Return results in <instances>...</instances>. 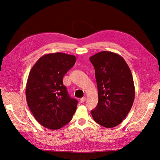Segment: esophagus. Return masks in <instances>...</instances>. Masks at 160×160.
Here are the masks:
<instances>
[{"label": "esophagus", "instance_id": "obj_1", "mask_svg": "<svg viewBox=\"0 0 160 160\" xmlns=\"http://www.w3.org/2000/svg\"><path fill=\"white\" fill-rule=\"evenodd\" d=\"M85 100H86V97H84V98H81V99H80V102H81V103H83V102H85Z\"/></svg>", "mask_w": 160, "mask_h": 160}]
</instances>
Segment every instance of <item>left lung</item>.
I'll return each mask as SVG.
<instances>
[{
  "label": "left lung",
  "instance_id": "obj_1",
  "mask_svg": "<svg viewBox=\"0 0 160 160\" xmlns=\"http://www.w3.org/2000/svg\"><path fill=\"white\" fill-rule=\"evenodd\" d=\"M89 60L95 68L99 98L92 117L105 128H114L126 118L133 103L132 72L123 58L113 52H98Z\"/></svg>",
  "mask_w": 160,
  "mask_h": 160
}]
</instances>
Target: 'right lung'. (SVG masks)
<instances>
[{"mask_svg":"<svg viewBox=\"0 0 160 160\" xmlns=\"http://www.w3.org/2000/svg\"><path fill=\"white\" fill-rule=\"evenodd\" d=\"M76 57L62 52L42 56L28 77L26 99L28 108L42 126L59 129L69 123L77 100L71 98L62 78L73 67Z\"/></svg>","mask_w":160,"mask_h":160,"instance_id":"1","label":"right lung"}]
</instances>
